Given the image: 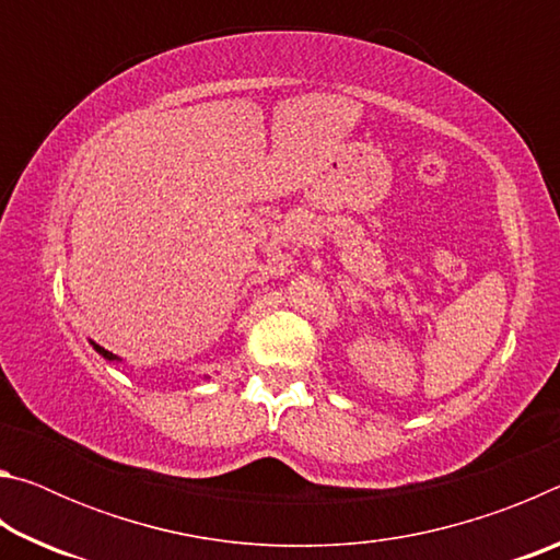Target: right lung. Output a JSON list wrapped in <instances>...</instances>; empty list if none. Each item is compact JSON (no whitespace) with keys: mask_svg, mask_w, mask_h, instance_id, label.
<instances>
[{"mask_svg":"<svg viewBox=\"0 0 560 560\" xmlns=\"http://www.w3.org/2000/svg\"><path fill=\"white\" fill-rule=\"evenodd\" d=\"M93 348H96V350H98V353H101L103 358H106V360H120L118 355H113V353H110V350H106V348H101V346H96V343H93Z\"/></svg>","mask_w":560,"mask_h":560,"instance_id":"right-lung-1","label":"right lung"}]
</instances>
